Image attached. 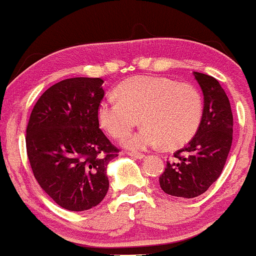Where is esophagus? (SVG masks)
<instances>
[{
	"mask_svg": "<svg viewBox=\"0 0 256 256\" xmlns=\"http://www.w3.org/2000/svg\"><path fill=\"white\" fill-rule=\"evenodd\" d=\"M129 156L132 158H138V160H142V158H146L144 154H138V152H128Z\"/></svg>",
	"mask_w": 256,
	"mask_h": 256,
	"instance_id": "34e87169",
	"label": "esophagus"
}]
</instances>
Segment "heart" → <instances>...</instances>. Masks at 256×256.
<instances>
[{"label": "heart", "mask_w": 256, "mask_h": 256, "mask_svg": "<svg viewBox=\"0 0 256 256\" xmlns=\"http://www.w3.org/2000/svg\"><path fill=\"white\" fill-rule=\"evenodd\" d=\"M98 109L100 126L112 138H122L141 122L144 127L124 141L140 150L164 144L175 148L187 144L200 127L204 100L196 87L158 76H136L118 87Z\"/></svg>", "instance_id": "heart-1"}]
</instances>
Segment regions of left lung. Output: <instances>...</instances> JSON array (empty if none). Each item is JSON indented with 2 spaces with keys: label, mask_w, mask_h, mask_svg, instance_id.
<instances>
[{
  "label": "left lung",
  "mask_w": 256,
  "mask_h": 256,
  "mask_svg": "<svg viewBox=\"0 0 256 256\" xmlns=\"http://www.w3.org/2000/svg\"><path fill=\"white\" fill-rule=\"evenodd\" d=\"M204 92V114L196 134L174 152L160 176V187L172 196L192 198L218 180L233 141V114L228 96L216 78L194 72Z\"/></svg>",
  "instance_id": "1"
}]
</instances>
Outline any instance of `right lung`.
I'll return each instance as SVG.
<instances>
[{"label":"right lung","instance_id":"obj_1","mask_svg":"<svg viewBox=\"0 0 256 256\" xmlns=\"http://www.w3.org/2000/svg\"><path fill=\"white\" fill-rule=\"evenodd\" d=\"M104 80L72 78L48 88L26 126V154L43 190L62 208L98 206L109 188L107 166L118 156L100 129Z\"/></svg>","mask_w":256,"mask_h":256}]
</instances>
